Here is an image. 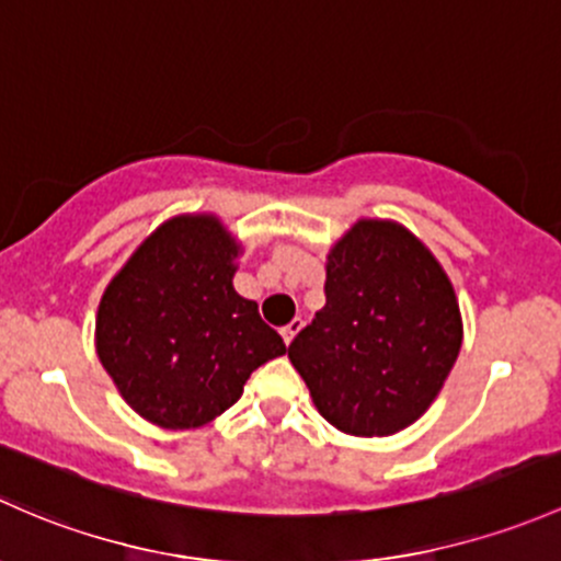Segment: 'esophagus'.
I'll return each instance as SVG.
<instances>
[{"label": "esophagus", "instance_id": "obj_1", "mask_svg": "<svg viewBox=\"0 0 561 561\" xmlns=\"http://www.w3.org/2000/svg\"><path fill=\"white\" fill-rule=\"evenodd\" d=\"M299 329H302V319H294V321H288L286 327L280 329V334H283V340H286V345L291 343L294 337H297V332H299Z\"/></svg>", "mask_w": 561, "mask_h": 561}]
</instances>
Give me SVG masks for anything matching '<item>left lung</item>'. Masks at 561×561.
<instances>
[{
  "label": "left lung",
  "instance_id": "obj_1",
  "mask_svg": "<svg viewBox=\"0 0 561 561\" xmlns=\"http://www.w3.org/2000/svg\"><path fill=\"white\" fill-rule=\"evenodd\" d=\"M323 291L288 359L334 430L397 435L430 410L459 356L451 278L408 227L359 218L329 248Z\"/></svg>",
  "mask_w": 561,
  "mask_h": 561
}]
</instances>
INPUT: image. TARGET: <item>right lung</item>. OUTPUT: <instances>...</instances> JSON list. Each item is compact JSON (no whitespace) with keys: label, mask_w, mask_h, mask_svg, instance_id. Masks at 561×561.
<instances>
[{"label":"right lung","mask_w":561,"mask_h":561,"mask_svg":"<svg viewBox=\"0 0 561 561\" xmlns=\"http://www.w3.org/2000/svg\"><path fill=\"white\" fill-rule=\"evenodd\" d=\"M242 242L213 213L167 218L107 283L94 343L126 405L161 430H196L286 354L259 305L234 291Z\"/></svg>","instance_id":"1"}]
</instances>
